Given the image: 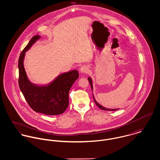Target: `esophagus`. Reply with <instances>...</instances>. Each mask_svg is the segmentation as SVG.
Masks as SVG:
<instances>
[{"label": "esophagus", "instance_id": "34e87169", "mask_svg": "<svg viewBox=\"0 0 160 160\" xmlns=\"http://www.w3.org/2000/svg\"><path fill=\"white\" fill-rule=\"evenodd\" d=\"M79 72L81 73H88L89 72V68L87 66L83 65L79 68Z\"/></svg>", "mask_w": 160, "mask_h": 160}]
</instances>
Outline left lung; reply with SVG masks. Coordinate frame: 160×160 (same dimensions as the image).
<instances>
[{
    "mask_svg": "<svg viewBox=\"0 0 160 160\" xmlns=\"http://www.w3.org/2000/svg\"><path fill=\"white\" fill-rule=\"evenodd\" d=\"M88 80H89V83H90V84H91L92 90L93 91V86H92V79L90 78V77H89ZM93 100H94V102L95 103V104L98 106V108H100V109H102V110H107V111H115V110H118V109H108V108H105L104 107L102 106L101 105H100L99 103H98L97 102V101L95 100V98H94L93 95Z\"/></svg>",
    "mask_w": 160,
    "mask_h": 160,
    "instance_id": "8db88e82",
    "label": "left lung"
}]
</instances>
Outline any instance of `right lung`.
I'll return each mask as SVG.
<instances>
[{
	"label": "right lung",
	"instance_id": "add662e5",
	"mask_svg": "<svg viewBox=\"0 0 160 160\" xmlns=\"http://www.w3.org/2000/svg\"><path fill=\"white\" fill-rule=\"evenodd\" d=\"M40 38L39 35L32 37L20 54L18 60L19 87L27 103L36 112L51 116L62 114L68 107L69 91L78 79L79 73L76 69L62 73L45 86L31 83L27 77L23 60L26 52Z\"/></svg>",
	"mask_w": 160,
	"mask_h": 160
}]
</instances>
